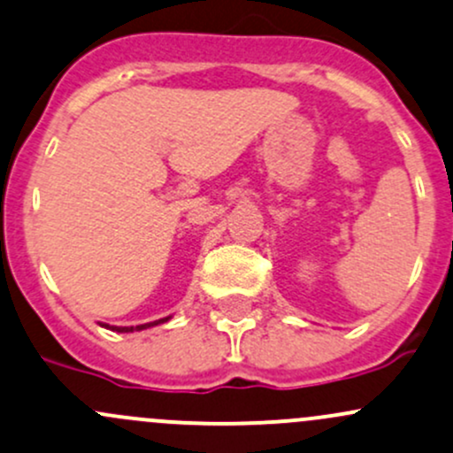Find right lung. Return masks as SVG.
<instances>
[{"mask_svg": "<svg viewBox=\"0 0 453 453\" xmlns=\"http://www.w3.org/2000/svg\"><path fill=\"white\" fill-rule=\"evenodd\" d=\"M169 321V317L165 319H158V321H151V323H142V326H130V327H119V326H104V327H111L112 332H141V330H147V327H154V326H160V323Z\"/></svg>", "mask_w": 453, "mask_h": 453, "instance_id": "right-lung-1", "label": "right lung"}]
</instances>
